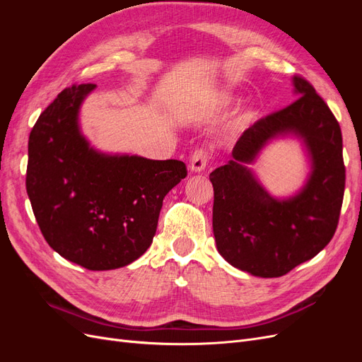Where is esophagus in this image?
I'll use <instances>...</instances> for the list:
<instances>
[{"label": "esophagus", "instance_id": "obj_1", "mask_svg": "<svg viewBox=\"0 0 362 362\" xmlns=\"http://www.w3.org/2000/svg\"><path fill=\"white\" fill-rule=\"evenodd\" d=\"M206 160H208V156H206V152L204 149L194 151L193 154H192V157H190V164H189L190 170L196 172V173L202 172L205 169V166H206Z\"/></svg>", "mask_w": 362, "mask_h": 362}]
</instances>
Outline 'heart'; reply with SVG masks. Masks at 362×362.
<instances>
[{
  "label": "heart",
  "mask_w": 362,
  "mask_h": 362,
  "mask_svg": "<svg viewBox=\"0 0 362 362\" xmlns=\"http://www.w3.org/2000/svg\"><path fill=\"white\" fill-rule=\"evenodd\" d=\"M233 101L234 98L231 95H221L217 98V103L223 107L233 104ZM254 119H255V112L252 110V108H246V110H243L234 119L233 131L234 133H242V131H245L252 122H254Z\"/></svg>",
  "instance_id": "obj_1"
}]
</instances>
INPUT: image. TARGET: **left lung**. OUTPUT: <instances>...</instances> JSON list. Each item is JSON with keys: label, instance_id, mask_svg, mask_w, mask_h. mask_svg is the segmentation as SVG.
Masks as SVG:
<instances>
[{"label": "left lung", "instance_id": "obj_1", "mask_svg": "<svg viewBox=\"0 0 362 362\" xmlns=\"http://www.w3.org/2000/svg\"><path fill=\"white\" fill-rule=\"evenodd\" d=\"M299 96L247 128L233 160L210 173L217 250L235 269L278 278L314 258L331 242L341 210L346 169L335 116L314 87L293 76ZM296 136L310 163L305 184L288 199L272 197L248 168L273 139Z\"/></svg>", "mask_w": 362, "mask_h": 362}]
</instances>
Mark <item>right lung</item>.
I'll return each mask as SVG.
<instances>
[{"label": "right lung", "mask_w": 362, "mask_h": 362, "mask_svg": "<svg viewBox=\"0 0 362 362\" xmlns=\"http://www.w3.org/2000/svg\"><path fill=\"white\" fill-rule=\"evenodd\" d=\"M95 84L57 95L28 139L27 193L47 243L89 270L131 264L151 246L163 199L187 177L180 160L105 154L80 128Z\"/></svg>", "instance_id": "obj_1"}]
</instances>
